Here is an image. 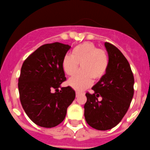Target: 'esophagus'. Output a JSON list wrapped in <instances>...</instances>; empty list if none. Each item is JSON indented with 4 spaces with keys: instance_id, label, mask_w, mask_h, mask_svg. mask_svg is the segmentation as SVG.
<instances>
[{
    "instance_id": "esophagus-1",
    "label": "esophagus",
    "mask_w": 150,
    "mask_h": 150,
    "mask_svg": "<svg viewBox=\"0 0 150 150\" xmlns=\"http://www.w3.org/2000/svg\"><path fill=\"white\" fill-rule=\"evenodd\" d=\"M81 93H82L81 92H79V91H76V97H78V96H79L80 95Z\"/></svg>"
}]
</instances>
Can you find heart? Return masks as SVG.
<instances>
[{
	"instance_id": "b5f03b06",
	"label": "heart",
	"mask_w": 150,
	"mask_h": 150,
	"mask_svg": "<svg viewBox=\"0 0 150 150\" xmlns=\"http://www.w3.org/2000/svg\"><path fill=\"white\" fill-rule=\"evenodd\" d=\"M68 84L76 91H83L92 83V79L99 80L105 76L109 67V57L107 52L99 49L93 42H87L73 49L72 55L66 54L62 59V68L68 75L72 76Z\"/></svg>"
}]
</instances>
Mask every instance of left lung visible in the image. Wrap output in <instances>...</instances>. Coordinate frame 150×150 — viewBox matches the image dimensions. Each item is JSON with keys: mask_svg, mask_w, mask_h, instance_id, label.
Returning <instances> with one entry per match:
<instances>
[{"mask_svg": "<svg viewBox=\"0 0 150 150\" xmlns=\"http://www.w3.org/2000/svg\"><path fill=\"white\" fill-rule=\"evenodd\" d=\"M109 67L103 78L86 93L85 118L87 123L98 130L116 126L127 112L134 94V76L130 65L115 45L105 42ZM102 97V101L98 98Z\"/></svg>", "mask_w": 150, "mask_h": 150, "instance_id": "1", "label": "left lung"}]
</instances>
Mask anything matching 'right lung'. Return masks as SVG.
I'll return each mask as SVG.
<instances>
[{
  "label": "right lung",
  "mask_w": 150,
  "mask_h": 150,
  "mask_svg": "<svg viewBox=\"0 0 150 150\" xmlns=\"http://www.w3.org/2000/svg\"><path fill=\"white\" fill-rule=\"evenodd\" d=\"M70 48L60 42L45 44L23 63L18 79L20 100L28 118L38 126L51 128L59 125L75 99L71 87L60 86L66 80L62 59Z\"/></svg>",
  "instance_id": "right-lung-1"
}]
</instances>
